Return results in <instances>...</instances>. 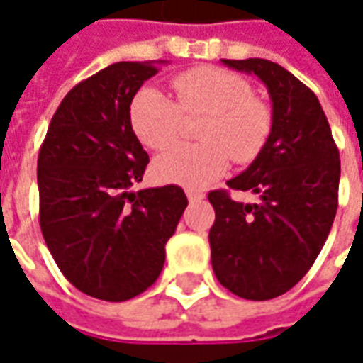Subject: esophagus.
I'll list each match as a JSON object with an SVG mask.
<instances>
[{"mask_svg": "<svg viewBox=\"0 0 363 363\" xmlns=\"http://www.w3.org/2000/svg\"><path fill=\"white\" fill-rule=\"evenodd\" d=\"M185 193H187V199L191 201V203H197V201L205 199V193L195 191V189H185Z\"/></svg>", "mask_w": 363, "mask_h": 363, "instance_id": "obj_1", "label": "esophagus"}]
</instances>
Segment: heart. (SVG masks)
I'll return each instance as SVG.
<instances>
[{
    "label": "heart",
    "instance_id": "b5f03b06",
    "mask_svg": "<svg viewBox=\"0 0 363 363\" xmlns=\"http://www.w3.org/2000/svg\"><path fill=\"white\" fill-rule=\"evenodd\" d=\"M176 100L155 86L137 92L129 121L137 139L150 150L170 147L182 133L185 116H207L197 145H176L152 164L156 179L199 189L226 172L230 158L253 162L272 131L271 108L253 98L243 77L222 67H195L172 79Z\"/></svg>",
    "mask_w": 363,
    "mask_h": 363
}]
</instances>
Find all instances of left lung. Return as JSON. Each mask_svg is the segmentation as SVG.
Masks as SVG:
<instances>
[{
	"label": "left lung",
	"instance_id": "8db88e82",
	"mask_svg": "<svg viewBox=\"0 0 363 363\" xmlns=\"http://www.w3.org/2000/svg\"><path fill=\"white\" fill-rule=\"evenodd\" d=\"M257 75L272 102L265 149L230 189L259 195L243 205L226 189L208 193L216 218L211 261L222 286L245 300H272L296 286L315 263L338 207L340 158L319 100L279 63L222 60Z\"/></svg>",
	"mask_w": 363,
	"mask_h": 363
}]
</instances>
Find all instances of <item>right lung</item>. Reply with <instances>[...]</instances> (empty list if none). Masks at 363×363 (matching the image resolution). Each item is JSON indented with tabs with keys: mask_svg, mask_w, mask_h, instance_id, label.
<instances>
[{
	"mask_svg": "<svg viewBox=\"0 0 363 363\" xmlns=\"http://www.w3.org/2000/svg\"><path fill=\"white\" fill-rule=\"evenodd\" d=\"M156 73L152 62H120L75 84L38 152L42 236L63 277L96 300L155 284L187 207L178 185L129 191L149 164L129 106Z\"/></svg>",
	"mask_w": 363,
	"mask_h": 363,
	"instance_id": "right-lung-1",
	"label": "right lung"
}]
</instances>
